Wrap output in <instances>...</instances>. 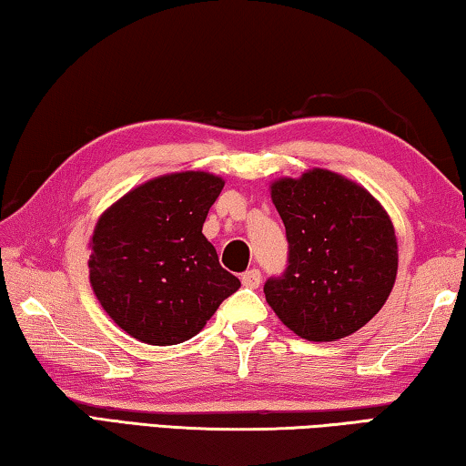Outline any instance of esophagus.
<instances>
[{"label":"esophagus","instance_id":"obj_1","mask_svg":"<svg viewBox=\"0 0 466 466\" xmlns=\"http://www.w3.org/2000/svg\"><path fill=\"white\" fill-rule=\"evenodd\" d=\"M260 280H262V274H260V270H258V268H251V270L241 274L243 287L256 289V287H260Z\"/></svg>","mask_w":466,"mask_h":466}]
</instances>
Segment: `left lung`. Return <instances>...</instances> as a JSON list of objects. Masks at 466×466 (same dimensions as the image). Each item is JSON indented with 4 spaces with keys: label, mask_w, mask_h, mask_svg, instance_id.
Segmentation results:
<instances>
[{
    "label": "left lung",
    "mask_w": 466,
    "mask_h": 466,
    "mask_svg": "<svg viewBox=\"0 0 466 466\" xmlns=\"http://www.w3.org/2000/svg\"><path fill=\"white\" fill-rule=\"evenodd\" d=\"M283 218L289 266L264 285L274 314L297 337L345 339L382 309L399 270V243L384 206L345 175L308 169L270 183Z\"/></svg>",
    "instance_id": "left-lung-1"
}]
</instances>
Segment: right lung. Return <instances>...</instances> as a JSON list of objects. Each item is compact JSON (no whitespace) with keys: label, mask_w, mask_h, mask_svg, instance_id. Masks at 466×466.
<instances>
[{"label":"right lung","mask_w":466,"mask_h":466,"mask_svg":"<svg viewBox=\"0 0 466 466\" xmlns=\"http://www.w3.org/2000/svg\"><path fill=\"white\" fill-rule=\"evenodd\" d=\"M223 186L225 179L208 171L158 175L98 217L88 243L90 287L132 339L179 345L241 287L202 233Z\"/></svg>","instance_id":"right-lung-1"}]
</instances>
